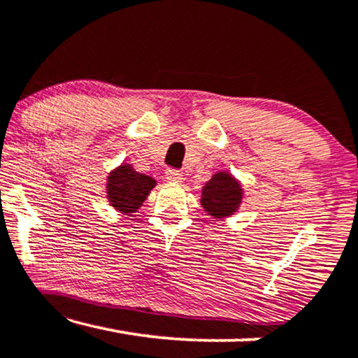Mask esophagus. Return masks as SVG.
<instances>
[{
  "label": "esophagus",
  "instance_id": "1",
  "mask_svg": "<svg viewBox=\"0 0 358 358\" xmlns=\"http://www.w3.org/2000/svg\"><path fill=\"white\" fill-rule=\"evenodd\" d=\"M166 180H168V182H171V184H178V182H180V180H182V174H180L179 171H176V169H168V171H166Z\"/></svg>",
  "mask_w": 358,
  "mask_h": 358
}]
</instances>
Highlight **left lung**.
<instances>
[{"label": "left lung", "instance_id": "left-lung-1", "mask_svg": "<svg viewBox=\"0 0 358 358\" xmlns=\"http://www.w3.org/2000/svg\"><path fill=\"white\" fill-rule=\"evenodd\" d=\"M243 185L228 171H218L203 185L200 203L213 218H227L238 212L243 202Z\"/></svg>", "mask_w": 358, "mask_h": 358}]
</instances>
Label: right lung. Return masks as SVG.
Instances as JSON below:
<instances>
[{
    "instance_id": "1",
    "label": "right lung",
    "mask_w": 358,
    "mask_h": 358,
    "mask_svg": "<svg viewBox=\"0 0 358 358\" xmlns=\"http://www.w3.org/2000/svg\"><path fill=\"white\" fill-rule=\"evenodd\" d=\"M155 185L156 180L153 178L136 173L131 164L122 163L107 176V200L117 212L124 215L135 213L138 212Z\"/></svg>"
}]
</instances>
